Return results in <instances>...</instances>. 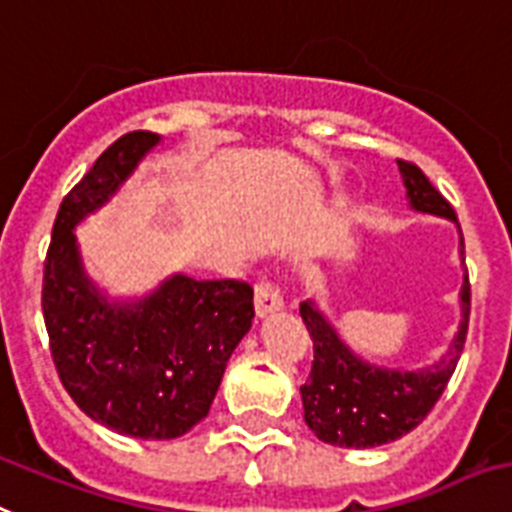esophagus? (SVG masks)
Segmentation results:
<instances>
[{"label":"esophagus","mask_w":512,"mask_h":512,"mask_svg":"<svg viewBox=\"0 0 512 512\" xmlns=\"http://www.w3.org/2000/svg\"><path fill=\"white\" fill-rule=\"evenodd\" d=\"M284 310V299L276 286L263 281V284L255 286V313L257 318H268V315Z\"/></svg>","instance_id":"1"}]
</instances>
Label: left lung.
Segmentation results:
<instances>
[{"mask_svg": "<svg viewBox=\"0 0 512 512\" xmlns=\"http://www.w3.org/2000/svg\"><path fill=\"white\" fill-rule=\"evenodd\" d=\"M397 165L407 189V202L415 213L458 223L450 202L431 186L418 165L405 160H397ZM458 252L460 263H465L463 234H460ZM468 313H471V286L465 273L460 286V323L450 347L436 363L405 371V368H386L363 360L339 336L334 323L315 305V299L302 302L299 315L310 331L315 352L310 378L305 386H299L305 423L310 431L321 442L352 447V450L389 444L413 431L429 415L455 373L468 334Z\"/></svg>", "mask_w": 512, "mask_h": 512, "instance_id": "8db88e82", "label": "left lung"}]
</instances>
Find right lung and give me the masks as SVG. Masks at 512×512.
Instances as JSON below:
<instances>
[{
    "label": "right lung",
    "instance_id": "obj_1",
    "mask_svg": "<svg viewBox=\"0 0 512 512\" xmlns=\"http://www.w3.org/2000/svg\"><path fill=\"white\" fill-rule=\"evenodd\" d=\"M162 141L120 136L62 199L41 310L65 392L91 421L134 439H176L207 413L228 357L252 328V286L173 273L141 297H110L83 268L76 228L110 202Z\"/></svg>",
    "mask_w": 512,
    "mask_h": 512
}]
</instances>
